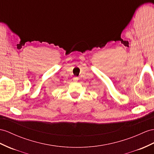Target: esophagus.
Instances as JSON below:
<instances>
[{
    "instance_id": "1",
    "label": "esophagus",
    "mask_w": 154,
    "mask_h": 154,
    "mask_svg": "<svg viewBox=\"0 0 154 154\" xmlns=\"http://www.w3.org/2000/svg\"><path fill=\"white\" fill-rule=\"evenodd\" d=\"M73 80L74 81H77L79 80V78H78L77 77H73Z\"/></svg>"
}]
</instances>
